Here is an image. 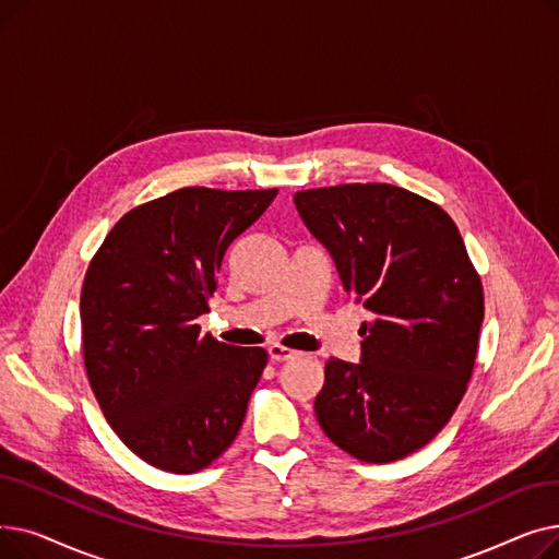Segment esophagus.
Here are the masks:
<instances>
[{"mask_svg":"<svg viewBox=\"0 0 559 559\" xmlns=\"http://www.w3.org/2000/svg\"><path fill=\"white\" fill-rule=\"evenodd\" d=\"M267 350H270V358H272L274 362H283V360H289V358L297 356V350H292V348L281 346V344H272Z\"/></svg>","mask_w":559,"mask_h":559,"instance_id":"1","label":"esophagus"}]
</instances>
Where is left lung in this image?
Instances as JSON below:
<instances>
[{
    "label": "left lung",
    "mask_w": 559,
    "mask_h": 559,
    "mask_svg": "<svg viewBox=\"0 0 559 559\" xmlns=\"http://www.w3.org/2000/svg\"><path fill=\"white\" fill-rule=\"evenodd\" d=\"M297 211L346 292L371 312L362 358L326 362L314 415L335 447L394 462L442 430L472 378L485 297L455 222L390 186L301 190Z\"/></svg>",
    "instance_id": "8db88e82"
}]
</instances>
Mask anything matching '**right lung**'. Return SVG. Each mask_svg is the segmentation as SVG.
<instances>
[{
	"mask_svg": "<svg viewBox=\"0 0 559 559\" xmlns=\"http://www.w3.org/2000/svg\"><path fill=\"white\" fill-rule=\"evenodd\" d=\"M272 190L181 188L129 211L81 287L83 362L102 413L144 462L194 474L238 437L267 365L260 346L201 335L228 245Z\"/></svg>",
	"mask_w": 559,
	"mask_h": 559,
	"instance_id": "1",
	"label": "right lung"
}]
</instances>
